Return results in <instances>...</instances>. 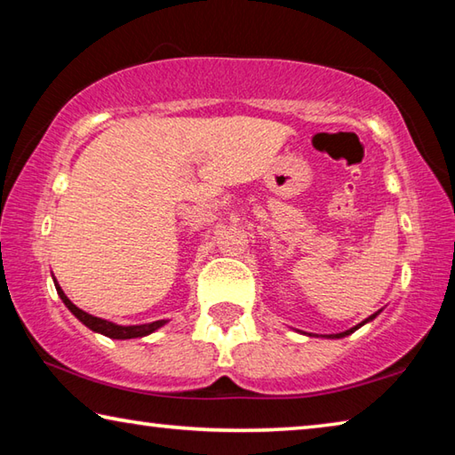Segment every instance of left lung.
Masks as SVG:
<instances>
[{
  "label": "left lung",
  "mask_w": 455,
  "mask_h": 455,
  "mask_svg": "<svg viewBox=\"0 0 455 455\" xmlns=\"http://www.w3.org/2000/svg\"><path fill=\"white\" fill-rule=\"evenodd\" d=\"M375 315H377V313H375ZM375 315H371V317H369V319H365L363 323H359V325H357V327H353V329H349V331H343V333H337V335H329V337H337V339H339V337H345V335H349V333H353V331H357V329H359L361 325H365V323H367V321H371V319H375Z\"/></svg>",
  "instance_id": "obj_1"
}]
</instances>
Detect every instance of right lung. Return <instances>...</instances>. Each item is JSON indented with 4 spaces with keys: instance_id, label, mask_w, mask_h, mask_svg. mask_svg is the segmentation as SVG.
Wrapping results in <instances>:
<instances>
[{
    "instance_id": "obj_1",
    "label": "right lung",
    "mask_w": 455,
    "mask_h": 455,
    "mask_svg": "<svg viewBox=\"0 0 455 455\" xmlns=\"http://www.w3.org/2000/svg\"><path fill=\"white\" fill-rule=\"evenodd\" d=\"M56 291L61 301H64V305L70 309L76 317H78L84 325L90 327L92 331H96V333H102L106 337L110 339H134V337H144V335H150L152 331H156L158 327L164 325V319L163 321H154V323H148V325H130V327H124V325H116V323H110V321H104L100 317H94V315H90L86 311H82L76 307L70 299H68L64 295V291H61L60 284L56 283Z\"/></svg>"
}]
</instances>
